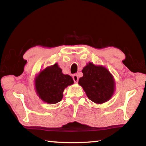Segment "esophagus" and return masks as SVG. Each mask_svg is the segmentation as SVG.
<instances>
[{
	"instance_id": "esophagus-1",
	"label": "esophagus",
	"mask_w": 146,
	"mask_h": 146,
	"mask_svg": "<svg viewBox=\"0 0 146 146\" xmlns=\"http://www.w3.org/2000/svg\"><path fill=\"white\" fill-rule=\"evenodd\" d=\"M73 79L74 80V82H75V83H77L78 82V77L77 75H74L73 76Z\"/></svg>"
}]
</instances>
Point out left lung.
<instances>
[{"label":"left lung","mask_w":146,"mask_h":146,"mask_svg":"<svg viewBox=\"0 0 146 146\" xmlns=\"http://www.w3.org/2000/svg\"><path fill=\"white\" fill-rule=\"evenodd\" d=\"M83 76L78 84L86 92L90 100L96 104L107 102L115 91V80L113 75L102 66H95L92 62L87 64L82 71Z\"/></svg>","instance_id":"left-lung-1"}]
</instances>
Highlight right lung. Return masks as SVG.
<instances>
[{
    "instance_id": "right-lung-1",
    "label": "right lung",
    "mask_w": 146,
    "mask_h": 146,
    "mask_svg": "<svg viewBox=\"0 0 146 146\" xmlns=\"http://www.w3.org/2000/svg\"><path fill=\"white\" fill-rule=\"evenodd\" d=\"M73 83L72 77L63 74L56 63L40 71L35 80V87L42 100L54 104L62 100L64 89Z\"/></svg>"
}]
</instances>
